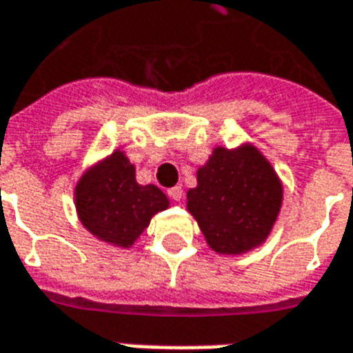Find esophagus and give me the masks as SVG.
<instances>
[{"mask_svg": "<svg viewBox=\"0 0 353 353\" xmlns=\"http://www.w3.org/2000/svg\"><path fill=\"white\" fill-rule=\"evenodd\" d=\"M168 196L172 200H176V202H179V200L183 199V189H181V187H172V189H170L168 191Z\"/></svg>", "mask_w": 353, "mask_h": 353, "instance_id": "1", "label": "esophagus"}]
</instances>
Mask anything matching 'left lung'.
<instances>
[{
	"label": "left lung",
	"mask_w": 353,
	"mask_h": 353,
	"mask_svg": "<svg viewBox=\"0 0 353 353\" xmlns=\"http://www.w3.org/2000/svg\"><path fill=\"white\" fill-rule=\"evenodd\" d=\"M283 185L253 143L217 145L196 170L187 210L219 255H242L266 242L280 215Z\"/></svg>",
	"instance_id": "8db88e82"
}]
</instances>
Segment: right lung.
<instances>
[{"instance_id": "obj_1", "label": "right lung", "mask_w": 353, "mask_h": 353, "mask_svg": "<svg viewBox=\"0 0 353 353\" xmlns=\"http://www.w3.org/2000/svg\"><path fill=\"white\" fill-rule=\"evenodd\" d=\"M73 202L81 225L94 238L123 250L136 244L154 215L170 206L157 185L136 181V166L123 149L83 172Z\"/></svg>"}]
</instances>
